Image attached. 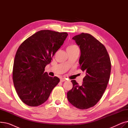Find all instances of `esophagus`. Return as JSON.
Returning a JSON list of instances; mask_svg holds the SVG:
<instances>
[{"instance_id":"1","label":"esophagus","mask_w":128,"mask_h":128,"mask_svg":"<svg viewBox=\"0 0 128 128\" xmlns=\"http://www.w3.org/2000/svg\"><path fill=\"white\" fill-rule=\"evenodd\" d=\"M66 81V79L65 78H61L60 79V82H64Z\"/></svg>"}]
</instances>
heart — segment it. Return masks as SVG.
Listing matches in <instances>:
<instances>
[{
  "label": "heart",
  "mask_w": 128,
  "mask_h": 128,
  "mask_svg": "<svg viewBox=\"0 0 128 128\" xmlns=\"http://www.w3.org/2000/svg\"><path fill=\"white\" fill-rule=\"evenodd\" d=\"M78 48V47L75 44H71L69 46L68 48H67V50H71V49H76Z\"/></svg>",
  "instance_id": "heart-1"
}]
</instances>
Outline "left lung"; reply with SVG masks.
Returning <instances> with one entry per match:
<instances>
[{
    "mask_svg": "<svg viewBox=\"0 0 128 128\" xmlns=\"http://www.w3.org/2000/svg\"><path fill=\"white\" fill-rule=\"evenodd\" d=\"M79 46L80 68L86 72L82 86L72 80V88L67 93L68 101L80 110L94 106L101 98L108 83L111 62L105 46L93 36L82 33L72 37Z\"/></svg>",
    "mask_w": 128,
    "mask_h": 128,
    "instance_id": "8db88e82",
    "label": "left lung"
}]
</instances>
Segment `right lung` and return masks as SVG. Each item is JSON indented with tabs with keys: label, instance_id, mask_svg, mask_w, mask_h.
Here are the masks:
<instances>
[{
	"label": "right lung",
	"instance_id": "right-lung-1",
	"mask_svg": "<svg viewBox=\"0 0 128 128\" xmlns=\"http://www.w3.org/2000/svg\"><path fill=\"white\" fill-rule=\"evenodd\" d=\"M68 36L65 32L42 30L26 39L16 51L12 78L22 101L35 107L44 103L60 79L48 76L45 67Z\"/></svg>",
	"mask_w": 128,
	"mask_h": 128
}]
</instances>
